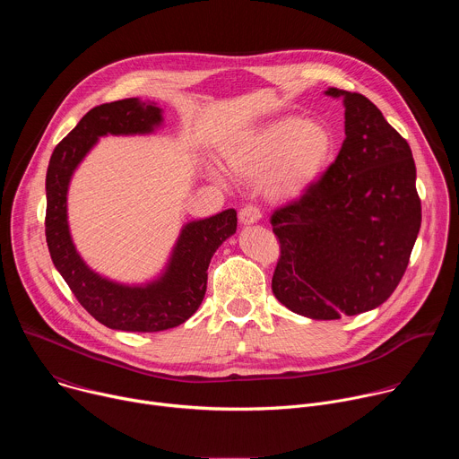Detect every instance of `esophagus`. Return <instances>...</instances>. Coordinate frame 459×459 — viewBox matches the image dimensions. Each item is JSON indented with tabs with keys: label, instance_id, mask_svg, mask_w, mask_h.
Wrapping results in <instances>:
<instances>
[{
	"label": "esophagus",
	"instance_id": "obj_1",
	"mask_svg": "<svg viewBox=\"0 0 459 459\" xmlns=\"http://www.w3.org/2000/svg\"><path fill=\"white\" fill-rule=\"evenodd\" d=\"M261 218V212L255 205H245L241 211H239V223L241 225H254L257 223Z\"/></svg>",
	"mask_w": 459,
	"mask_h": 459
}]
</instances>
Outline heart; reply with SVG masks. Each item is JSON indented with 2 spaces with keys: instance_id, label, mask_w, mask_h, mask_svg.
<instances>
[{
  "instance_id": "heart-1",
  "label": "heart",
  "mask_w": 459,
  "mask_h": 459,
  "mask_svg": "<svg viewBox=\"0 0 459 459\" xmlns=\"http://www.w3.org/2000/svg\"><path fill=\"white\" fill-rule=\"evenodd\" d=\"M333 151L334 136L325 123L283 116L229 147L225 163L239 178L259 179L267 198L292 202L321 178ZM205 174L216 183H225L223 172L214 165H207Z\"/></svg>"
}]
</instances>
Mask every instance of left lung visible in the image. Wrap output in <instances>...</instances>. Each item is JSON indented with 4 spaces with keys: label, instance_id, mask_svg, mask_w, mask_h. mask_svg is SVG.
Returning a JSON list of instances; mask_svg holds the SVG:
<instances>
[{
    "label": "left lung",
    "instance_id": "8db88e82",
    "mask_svg": "<svg viewBox=\"0 0 459 459\" xmlns=\"http://www.w3.org/2000/svg\"><path fill=\"white\" fill-rule=\"evenodd\" d=\"M345 107L336 161L303 198L271 218L281 255L273 292L310 319L379 307L402 281L421 227L409 143L365 96L326 89Z\"/></svg>",
    "mask_w": 459,
    "mask_h": 459
}]
</instances>
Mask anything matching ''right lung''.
<instances>
[{
  "label": "right lung",
  "mask_w": 459,
  "mask_h": 459,
  "mask_svg": "<svg viewBox=\"0 0 459 459\" xmlns=\"http://www.w3.org/2000/svg\"><path fill=\"white\" fill-rule=\"evenodd\" d=\"M163 126L154 101L126 98L89 110L54 149L45 179V236L52 264L76 299L101 325L126 333H160L185 323L200 308L207 269L218 247L236 232L238 218L227 209L181 227L161 273L145 283H121L92 271L80 255L69 229L71 179L103 136H147Z\"/></svg>",
  "instance_id": "add662e5"
}]
</instances>
